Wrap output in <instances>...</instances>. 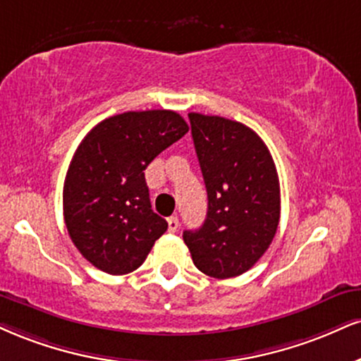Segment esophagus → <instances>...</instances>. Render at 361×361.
Segmentation results:
<instances>
[{
	"label": "esophagus",
	"instance_id": "34e87169",
	"mask_svg": "<svg viewBox=\"0 0 361 361\" xmlns=\"http://www.w3.org/2000/svg\"><path fill=\"white\" fill-rule=\"evenodd\" d=\"M178 227H180V220H178V216H169V219H168V230H169V232H176Z\"/></svg>",
	"mask_w": 361,
	"mask_h": 361
}]
</instances>
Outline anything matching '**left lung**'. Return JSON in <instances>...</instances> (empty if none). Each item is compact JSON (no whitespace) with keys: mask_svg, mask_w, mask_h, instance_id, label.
<instances>
[{"mask_svg":"<svg viewBox=\"0 0 361 361\" xmlns=\"http://www.w3.org/2000/svg\"><path fill=\"white\" fill-rule=\"evenodd\" d=\"M208 210L183 240L203 274L228 279L262 257L276 235L281 190L276 164L257 134L237 121L190 112Z\"/></svg>","mask_w":361,"mask_h":361,"instance_id":"obj_1","label":"left lung"}]
</instances>
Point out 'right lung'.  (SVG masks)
<instances>
[{"mask_svg":"<svg viewBox=\"0 0 361 361\" xmlns=\"http://www.w3.org/2000/svg\"><path fill=\"white\" fill-rule=\"evenodd\" d=\"M188 133L175 111H129L90 129L63 183V219L92 266L123 276L145 262L168 224L154 214L145 169Z\"/></svg>","mask_w":361,"mask_h":361,"instance_id":"1","label":"right lung"}]
</instances>
